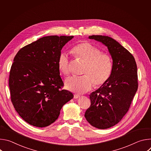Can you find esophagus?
Returning a JSON list of instances; mask_svg holds the SVG:
<instances>
[{
  "label": "esophagus",
  "instance_id": "obj_1",
  "mask_svg": "<svg viewBox=\"0 0 151 151\" xmlns=\"http://www.w3.org/2000/svg\"><path fill=\"white\" fill-rule=\"evenodd\" d=\"M80 97V96L79 94H74V99H78Z\"/></svg>",
  "mask_w": 151,
  "mask_h": 151
}]
</instances>
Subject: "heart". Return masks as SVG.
<instances>
[{
	"instance_id": "heart-1",
	"label": "heart",
	"mask_w": 151,
	"mask_h": 151,
	"mask_svg": "<svg viewBox=\"0 0 151 151\" xmlns=\"http://www.w3.org/2000/svg\"><path fill=\"white\" fill-rule=\"evenodd\" d=\"M75 57L86 63L83 74L80 77H70L66 79V88L76 93H85L93 87H100L110 78L113 70L111 56L88 42H81L75 45L70 51ZM57 66L63 75L68 76L70 69L67 54L61 53L58 58Z\"/></svg>"
}]
</instances>
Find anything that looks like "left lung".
<instances>
[{"label":"left lung","instance_id":"left-lung-1","mask_svg":"<svg viewBox=\"0 0 151 151\" xmlns=\"http://www.w3.org/2000/svg\"><path fill=\"white\" fill-rule=\"evenodd\" d=\"M106 46L113 60L112 75L104 84L90 95L91 106L85 117L93 127L109 128L118 124L130 108L137 90V69L133 55L111 37H88Z\"/></svg>","mask_w":151,"mask_h":151}]
</instances>
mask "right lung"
Listing matches in <instances>:
<instances>
[{
    "label": "right lung",
    "instance_id": "add662e5",
    "mask_svg": "<svg viewBox=\"0 0 151 151\" xmlns=\"http://www.w3.org/2000/svg\"><path fill=\"white\" fill-rule=\"evenodd\" d=\"M73 36L41 37L18 51L10 70L11 101L29 124L47 127L59 116L63 106L73 94L62 90L57 61L62 48Z\"/></svg>",
    "mask_w": 151,
    "mask_h": 151
}]
</instances>
